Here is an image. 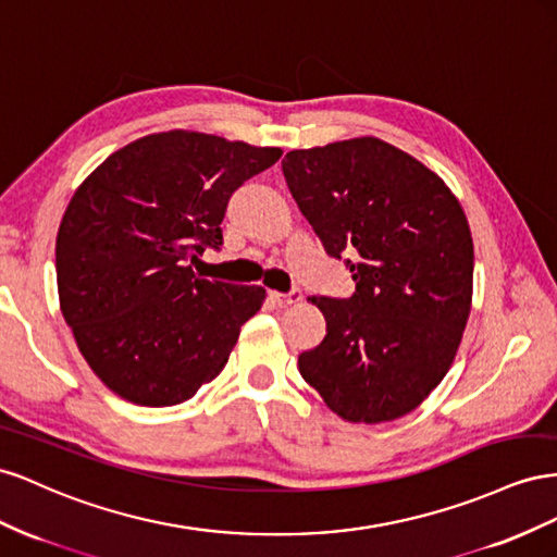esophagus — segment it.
<instances>
[{
  "mask_svg": "<svg viewBox=\"0 0 557 557\" xmlns=\"http://www.w3.org/2000/svg\"><path fill=\"white\" fill-rule=\"evenodd\" d=\"M270 298H273L277 306H294V304H298V300H304V294H300L298 289H294V292H289V294L270 292Z\"/></svg>",
  "mask_w": 557,
  "mask_h": 557,
  "instance_id": "34e87169",
  "label": "esophagus"
}]
</instances>
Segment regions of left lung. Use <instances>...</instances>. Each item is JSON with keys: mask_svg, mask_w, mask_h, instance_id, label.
<instances>
[{"mask_svg": "<svg viewBox=\"0 0 557 557\" xmlns=\"http://www.w3.org/2000/svg\"><path fill=\"white\" fill-rule=\"evenodd\" d=\"M282 172L331 257L349 249L352 298H317L326 336L298 371L347 422L416 410L446 377L473 296V240L450 186L377 137L294 149Z\"/></svg>", "mask_w": 557, "mask_h": 557, "instance_id": "1", "label": "left lung"}]
</instances>
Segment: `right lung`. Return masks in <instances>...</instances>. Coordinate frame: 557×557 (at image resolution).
<instances>
[{
	"mask_svg": "<svg viewBox=\"0 0 557 557\" xmlns=\"http://www.w3.org/2000/svg\"><path fill=\"white\" fill-rule=\"evenodd\" d=\"M280 156L208 133H153L74 190L55 240L60 310L121 399L182 404L226 367L265 289L196 277L186 261L221 245L231 194Z\"/></svg>",
	"mask_w": 557,
	"mask_h": 557,
	"instance_id": "1",
	"label": "right lung"
}]
</instances>
